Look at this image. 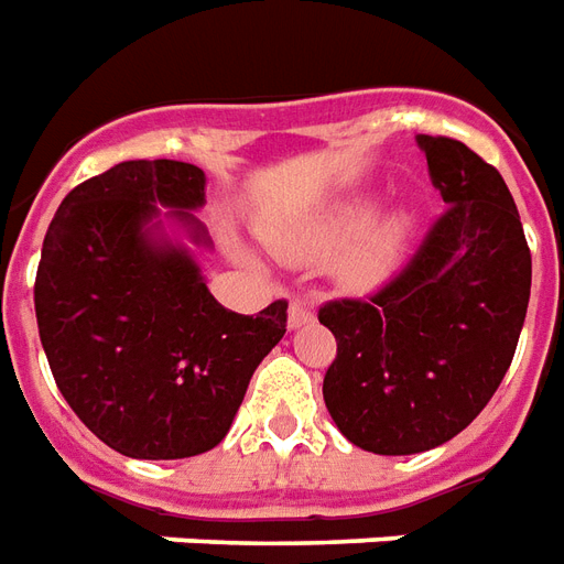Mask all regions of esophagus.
I'll use <instances>...</instances> for the list:
<instances>
[{
	"instance_id": "1",
	"label": "esophagus",
	"mask_w": 564,
	"mask_h": 564,
	"mask_svg": "<svg viewBox=\"0 0 564 564\" xmlns=\"http://www.w3.org/2000/svg\"><path fill=\"white\" fill-rule=\"evenodd\" d=\"M314 323V307L307 302H293L290 304V316H286V325L290 328H302V325Z\"/></svg>"
}]
</instances>
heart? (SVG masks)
Wrapping results in <instances>:
<instances>
[{
	"instance_id": "obj_1",
	"label": "heart",
	"mask_w": 564,
	"mask_h": 564,
	"mask_svg": "<svg viewBox=\"0 0 564 564\" xmlns=\"http://www.w3.org/2000/svg\"><path fill=\"white\" fill-rule=\"evenodd\" d=\"M382 194L361 191L332 199L302 218L262 224L260 236L278 260L290 265L332 262V278L352 295L382 290L400 271L419 232L412 208H391L379 218Z\"/></svg>"
}]
</instances>
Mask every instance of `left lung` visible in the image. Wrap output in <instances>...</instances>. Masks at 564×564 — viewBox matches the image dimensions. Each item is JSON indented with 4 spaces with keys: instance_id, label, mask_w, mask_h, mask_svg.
Instances as JSON below:
<instances>
[{
    "instance_id": "1",
    "label": "left lung",
    "mask_w": 564,
    "mask_h": 564,
    "mask_svg": "<svg viewBox=\"0 0 564 564\" xmlns=\"http://www.w3.org/2000/svg\"><path fill=\"white\" fill-rule=\"evenodd\" d=\"M415 143L448 212L382 293L319 311L337 340L325 406L352 445L388 457L431 452L473 424L511 367L532 290L502 176L457 140Z\"/></svg>"
}]
</instances>
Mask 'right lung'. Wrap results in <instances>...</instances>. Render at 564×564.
Wrapping results in <instances>:
<instances>
[{"instance_id": "right-lung-1", "label": "right lung", "mask_w": 564, "mask_h": 564, "mask_svg": "<svg viewBox=\"0 0 564 564\" xmlns=\"http://www.w3.org/2000/svg\"><path fill=\"white\" fill-rule=\"evenodd\" d=\"M203 206L199 166L122 161L74 187L44 236L41 346L77 419L124 457L212 452L286 332V302L241 316L208 293Z\"/></svg>"}]
</instances>
